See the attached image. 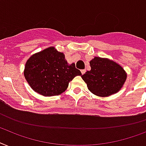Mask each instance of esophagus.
I'll return each mask as SVG.
<instances>
[{
	"mask_svg": "<svg viewBox=\"0 0 146 146\" xmlns=\"http://www.w3.org/2000/svg\"><path fill=\"white\" fill-rule=\"evenodd\" d=\"M85 71H86L85 70H81V73H82V75H83L84 73H85Z\"/></svg>",
	"mask_w": 146,
	"mask_h": 146,
	"instance_id": "obj_1",
	"label": "esophagus"
}]
</instances>
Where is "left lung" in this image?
<instances>
[{
    "mask_svg": "<svg viewBox=\"0 0 146 146\" xmlns=\"http://www.w3.org/2000/svg\"><path fill=\"white\" fill-rule=\"evenodd\" d=\"M90 66L91 70L82 78L95 95L108 97L118 92L127 79L122 67L109 59L95 57L90 61Z\"/></svg>",
    "mask_w": 146,
    "mask_h": 146,
    "instance_id": "8db88e82",
    "label": "left lung"
}]
</instances>
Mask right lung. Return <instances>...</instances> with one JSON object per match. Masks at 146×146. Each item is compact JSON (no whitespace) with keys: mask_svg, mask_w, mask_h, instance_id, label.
<instances>
[{"mask_svg":"<svg viewBox=\"0 0 146 146\" xmlns=\"http://www.w3.org/2000/svg\"><path fill=\"white\" fill-rule=\"evenodd\" d=\"M24 75L35 92L43 96H54L63 93L70 82L82 73L75 64H67L63 53L49 47L28 59Z\"/></svg>","mask_w":146,"mask_h":146,"instance_id":"right-lung-1","label":"right lung"}]
</instances>
